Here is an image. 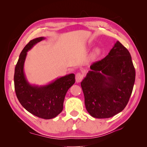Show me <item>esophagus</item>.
Returning a JSON list of instances; mask_svg holds the SVG:
<instances>
[{
  "label": "esophagus",
  "mask_w": 147,
  "mask_h": 147,
  "mask_svg": "<svg viewBox=\"0 0 147 147\" xmlns=\"http://www.w3.org/2000/svg\"><path fill=\"white\" fill-rule=\"evenodd\" d=\"M83 76L81 73H77L76 75H75V80H76L77 83L81 82L83 80Z\"/></svg>",
  "instance_id": "esophagus-1"
}]
</instances>
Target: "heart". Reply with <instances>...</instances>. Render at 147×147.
Segmentation results:
<instances>
[{"label":"heart","instance_id":"1","mask_svg":"<svg viewBox=\"0 0 147 147\" xmlns=\"http://www.w3.org/2000/svg\"><path fill=\"white\" fill-rule=\"evenodd\" d=\"M100 53H101L100 48L99 47L95 48L90 53V56H89V60L91 61L95 60L97 57L100 55Z\"/></svg>","mask_w":147,"mask_h":147}]
</instances>
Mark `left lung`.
<instances>
[{
  "label": "left lung",
  "instance_id": "8db88e82",
  "mask_svg": "<svg viewBox=\"0 0 147 147\" xmlns=\"http://www.w3.org/2000/svg\"><path fill=\"white\" fill-rule=\"evenodd\" d=\"M81 83L88 112L109 118L126 107L132 94L136 71L129 52L119 41L108 55L90 66Z\"/></svg>",
  "mask_w": 147,
  "mask_h": 147
}]
</instances>
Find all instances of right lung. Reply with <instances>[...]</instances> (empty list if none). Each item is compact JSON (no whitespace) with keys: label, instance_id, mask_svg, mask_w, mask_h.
<instances>
[{"label":"right lung","instance_id":"right-lung-1","mask_svg":"<svg viewBox=\"0 0 147 147\" xmlns=\"http://www.w3.org/2000/svg\"><path fill=\"white\" fill-rule=\"evenodd\" d=\"M35 38L25 46L20 53L15 69L14 83L17 98L21 105L30 113L43 119H51L63 110L67 92L75 83V75L70 74L57 78L45 85L30 84L24 70L28 51L43 40Z\"/></svg>","mask_w":147,"mask_h":147}]
</instances>
